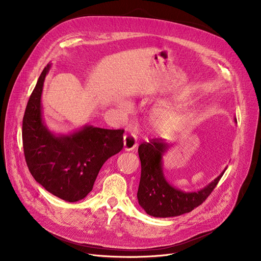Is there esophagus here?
<instances>
[{"label":"esophagus","instance_id":"esophagus-1","mask_svg":"<svg viewBox=\"0 0 261 261\" xmlns=\"http://www.w3.org/2000/svg\"><path fill=\"white\" fill-rule=\"evenodd\" d=\"M138 146V140L133 134H126L123 136V149L126 151H131Z\"/></svg>","mask_w":261,"mask_h":261}]
</instances>
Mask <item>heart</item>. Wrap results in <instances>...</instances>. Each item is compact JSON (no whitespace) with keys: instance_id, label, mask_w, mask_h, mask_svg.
<instances>
[{"instance_id":"heart-1","label":"heart","mask_w":261,"mask_h":261,"mask_svg":"<svg viewBox=\"0 0 261 261\" xmlns=\"http://www.w3.org/2000/svg\"><path fill=\"white\" fill-rule=\"evenodd\" d=\"M118 106L126 112L131 109V105L125 100H119ZM151 123L155 133L163 139H173L187 129L188 118L180 108L160 105L152 111Z\"/></svg>"}]
</instances>
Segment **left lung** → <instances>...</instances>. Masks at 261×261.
<instances>
[{
  "label": "left lung",
  "instance_id": "left-lung-1",
  "mask_svg": "<svg viewBox=\"0 0 261 261\" xmlns=\"http://www.w3.org/2000/svg\"><path fill=\"white\" fill-rule=\"evenodd\" d=\"M235 121L237 122L236 118ZM171 146L161 139L143 143L139 147L141 160V180L138 200L142 208L155 218L176 217L189 213L201 205L212 194L223 175L224 170L216 179L196 191H185L171 185L163 170V156Z\"/></svg>",
  "mask_w": 261,
  "mask_h": 261
}]
</instances>
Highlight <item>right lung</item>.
<instances>
[{
  "instance_id": "obj_1",
  "label": "right lung",
  "mask_w": 261,
  "mask_h": 261,
  "mask_svg": "<svg viewBox=\"0 0 261 261\" xmlns=\"http://www.w3.org/2000/svg\"><path fill=\"white\" fill-rule=\"evenodd\" d=\"M48 63L41 73L27 102L22 138L26 164L34 179L48 193L77 202L91 193L105 162L123 146V130L85 125L67 134L50 131L43 117L41 97Z\"/></svg>"
}]
</instances>
